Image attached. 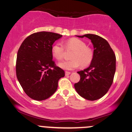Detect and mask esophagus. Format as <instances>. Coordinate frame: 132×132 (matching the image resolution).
<instances>
[{"label":"esophagus","instance_id":"1","mask_svg":"<svg viewBox=\"0 0 132 132\" xmlns=\"http://www.w3.org/2000/svg\"><path fill=\"white\" fill-rule=\"evenodd\" d=\"M70 73H71V72H70V71H65V76H68V75H70Z\"/></svg>","mask_w":132,"mask_h":132}]
</instances>
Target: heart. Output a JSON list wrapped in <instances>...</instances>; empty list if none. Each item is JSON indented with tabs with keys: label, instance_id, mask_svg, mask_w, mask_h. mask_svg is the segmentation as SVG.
<instances>
[{
	"label": "heart",
	"instance_id": "1",
	"mask_svg": "<svg viewBox=\"0 0 132 132\" xmlns=\"http://www.w3.org/2000/svg\"><path fill=\"white\" fill-rule=\"evenodd\" d=\"M65 48L67 51H73L71 54L70 61H64L59 64V66L65 70H71L82 67H87L93 61V53L92 49L87 47L86 44L77 38H71L67 40L64 46L57 43L52 48V54L58 61H62L65 54Z\"/></svg>",
	"mask_w": 132,
	"mask_h": 132
}]
</instances>
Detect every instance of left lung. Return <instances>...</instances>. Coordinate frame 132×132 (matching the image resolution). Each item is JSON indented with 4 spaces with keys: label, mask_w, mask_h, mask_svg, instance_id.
I'll use <instances>...</instances> for the list:
<instances>
[{
    "label": "left lung",
    "mask_w": 132,
    "mask_h": 132,
    "mask_svg": "<svg viewBox=\"0 0 132 132\" xmlns=\"http://www.w3.org/2000/svg\"><path fill=\"white\" fill-rule=\"evenodd\" d=\"M86 37L93 45V58L90 67L78 71L80 81L75 88L81 96L95 101L105 95L110 88L116 71V56L105 39L97 35L87 34L78 36Z\"/></svg>",
    "instance_id": "obj_1"
}]
</instances>
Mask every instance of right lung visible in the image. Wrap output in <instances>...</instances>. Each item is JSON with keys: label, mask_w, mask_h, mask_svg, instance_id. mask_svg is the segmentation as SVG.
Instances as JSON below:
<instances>
[{"label": "right lung", "mask_w": 132, "mask_h": 132, "mask_svg": "<svg viewBox=\"0 0 132 132\" xmlns=\"http://www.w3.org/2000/svg\"><path fill=\"white\" fill-rule=\"evenodd\" d=\"M62 35L48 31L35 32L23 40L18 51L16 76L25 93L36 101L53 95L58 81L65 76L53 60V44Z\"/></svg>", "instance_id": "add662e5"}]
</instances>
